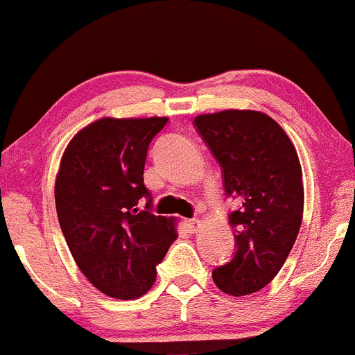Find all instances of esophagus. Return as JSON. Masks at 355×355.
<instances>
[{"label":"esophagus","instance_id":"esophagus-1","mask_svg":"<svg viewBox=\"0 0 355 355\" xmlns=\"http://www.w3.org/2000/svg\"><path fill=\"white\" fill-rule=\"evenodd\" d=\"M184 225H186V229H188V231L193 232V234H196L200 231V229H202V222H200L198 218H186Z\"/></svg>","mask_w":355,"mask_h":355}]
</instances>
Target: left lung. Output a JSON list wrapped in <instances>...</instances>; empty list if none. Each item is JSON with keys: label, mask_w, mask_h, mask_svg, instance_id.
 I'll use <instances>...</instances> for the list:
<instances>
[{"label": "left lung", "mask_w": 355, "mask_h": 355, "mask_svg": "<svg viewBox=\"0 0 355 355\" xmlns=\"http://www.w3.org/2000/svg\"><path fill=\"white\" fill-rule=\"evenodd\" d=\"M195 126L224 171L225 193L241 203L229 217L236 254L211 277L225 294H253L275 279L301 229L304 186L297 152L265 112L225 109L196 116Z\"/></svg>", "instance_id": "8db88e82"}]
</instances>
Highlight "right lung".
Returning <instances> with one entry per match:
<instances>
[{
	"instance_id": "right-lung-1",
	"label": "right lung",
	"mask_w": 355,
	"mask_h": 355,
	"mask_svg": "<svg viewBox=\"0 0 355 355\" xmlns=\"http://www.w3.org/2000/svg\"><path fill=\"white\" fill-rule=\"evenodd\" d=\"M167 118H101L69 140L54 200L60 227L80 272L102 294L138 299L178 239L174 217L140 210L145 159ZM152 200L147 202L150 207Z\"/></svg>"
}]
</instances>
